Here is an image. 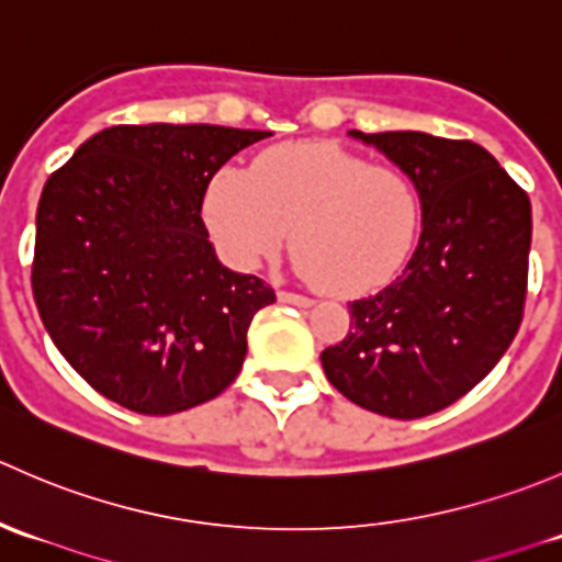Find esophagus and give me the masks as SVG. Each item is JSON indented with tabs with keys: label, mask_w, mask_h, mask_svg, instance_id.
Returning <instances> with one entry per match:
<instances>
[{
	"label": "esophagus",
	"mask_w": 562,
	"mask_h": 562,
	"mask_svg": "<svg viewBox=\"0 0 562 562\" xmlns=\"http://www.w3.org/2000/svg\"><path fill=\"white\" fill-rule=\"evenodd\" d=\"M277 299L285 304H296V307H310V304H313V299L302 296V293H293V291H280L277 293Z\"/></svg>",
	"instance_id": "esophagus-1"
}]
</instances>
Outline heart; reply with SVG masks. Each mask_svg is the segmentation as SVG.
I'll use <instances>...</instances> for the list:
<instances>
[{
  "mask_svg": "<svg viewBox=\"0 0 562 562\" xmlns=\"http://www.w3.org/2000/svg\"><path fill=\"white\" fill-rule=\"evenodd\" d=\"M201 214L234 269L274 258L291 228L299 274L337 296H356L386 285L407 263L422 234L424 198L405 168L304 140L260 151L247 173H214Z\"/></svg>",
  "mask_w": 562,
  "mask_h": 562,
  "instance_id": "obj_1",
  "label": "heart"
}]
</instances>
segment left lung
Masks as SVG:
<instances>
[{"mask_svg":"<svg viewBox=\"0 0 562 562\" xmlns=\"http://www.w3.org/2000/svg\"><path fill=\"white\" fill-rule=\"evenodd\" d=\"M416 179L424 228L405 271L350 302V331L321 353L328 383L372 413L422 418L484 381L519 331L530 198L473 140L350 130Z\"/></svg>","mask_w":562,"mask_h":562,"instance_id":"1","label":"left lung"}]
</instances>
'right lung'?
Wrapping results in <instances>:
<instances>
[{"instance_id":"add662e5","label":"right lung","mask_w":562,"mask_h":562,"mask_svg":"<svg viewBox=\"0 0 562 562\" xmlns=\"http://www.w3.org/2000/svg\"><path fill=\"white\" fill-rule=\"evenodd\" d=\"M271 133L116 124L56 168L37 203L32 293L59 353L94 391L171 416L239 375L274 291L225 269L201 203L212 176Z\"/></svg>"}]
</instances>
